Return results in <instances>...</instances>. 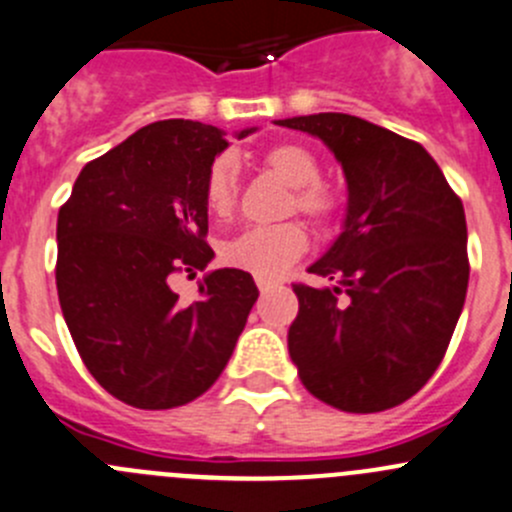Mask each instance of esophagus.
Returning a JSON list of instances; mask_svg holds the SVG:
<instances>
[{"mask_svg":"<svg viewBox=\"0 0 512 512\" xmlns=\"http://www.w3.org/2000/svg\"><path fill=\"white\" fill-rule=\"evenodd\" d=\"M255 282H257V287H260V292H270L272 287L277 285V282L270 280V277H255Z\"/></svg>","mask_w":512,"mask_h":512,"instance_id":"1","label":"esophagus"}]
</instances>
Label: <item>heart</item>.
Here are the masks:
<instances>
[{
	"label": "heart",
	"instance_id": "heart-1",
	"mask_svg": "<svg viewBox=\"0 0 512 512\" xmlns=\"http://www.w3.org/2000/svg\"><path fill=\"white\" fill-rule=\"evenodd\" d=\"M262 167L272 177L295 190L292 207L312 220H327L335 210V200L325 187L317 185L320 165L310 150L292 142L270 147L262 155ZM207 207L215 217H230L237 205V162L230 155L215 160L205 185ZM307 250V232L297 222L275 227H250L222 250L227 265L240 267L257 277H277Z\"/></svg>",
	"mask_w": 512,
	"mask_h": 512
}]
</instances>
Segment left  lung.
<instances>
[{
  "label": "left lung",
  "mask_w": 512,
  "mask_h": 512,
  "mask_svg": "<svg viewBox=\"0 0 512 512\" xmlns=\"http://www.w3.org/2000/svg\"><path fill=\"white\" fill-rule=\"evenodd\" d=\"M317 137L340 162V235L292 285L300 312L287 350L302 385L345 413L413 398L450 345L468 292L463 202L423 145L342 112L277 119Z\"/></svg>",
  "instance_id": "8db88e82"
}]
</instances>
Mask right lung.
I'll use <instances>...</instances> for the list:
<instances>
[{
    "label": "right lung",
    "instance_id": "right-lung-1",
    "mask_svg": "<svg viewBox=\"0 0 512 512\" xmlns=\"http://www.w3.org/2000/svg\"><path fill=\"white\" fill-rule=\"evenodd\" d=\"M225 135L192 119L147 124L84 165L59 210L64 322L94 380L132 408L170 410L210 390L260 295L235 267L205 272L192 302L172 290L177 272L215 257L205 185Z\"/></svg>",
    "mask_w": 512,
    "mask_h": 512
}]
</instances>
